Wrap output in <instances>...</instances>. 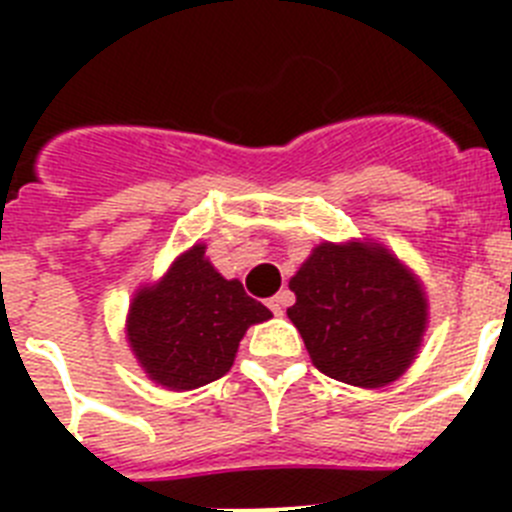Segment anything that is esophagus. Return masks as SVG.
<instances>
[{"mask_svg": "<svg viewBox=\"0 0 512 512\" xmlns=\"http://www.w3.org/2000/svg\"><path fill=\"white\" fill-rule=\"evenodd\" d=\"M289 302H292V295H289V292H279V295L271 297L269 307H271V312H274V315H282L284 307H287Z\"/></svg>", "mask_w": 512, "mask_h": 512, "instance_id": "esophagus-1", "label": "esophagus"}]
</instances>
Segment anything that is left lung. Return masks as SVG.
Listing matches in <instances>:
<instances>
[{"instance_id":"obj_1","label":"left lung","mask_w":512,"mask_h":512,"mask_svg":"<svg viewBox=\"0 0 512 512\" xmlns=\"http://www.w3.org/2000/svg\"><path fill=\"white\" fill-rule=\"evenodd\" d=\"M289 289L297 297L289 320L330 379L377 390L408 372L423 346L425 287L382 243L323 241Z\"/></svg>"}]
</instances>
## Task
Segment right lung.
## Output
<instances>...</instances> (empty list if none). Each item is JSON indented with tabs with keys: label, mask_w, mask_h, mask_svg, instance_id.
Instances as JSON below:
<instances>
[{
	"label": "right lung",
	"mask_w": 512,
	"mask_h": 512,
	"mask_svg": "<svg viewBox=\"0 0 512 512\" xmlns=\"http://www.w3.org/2000/svg\"><path fill=\"white\" fill-rule=\"evenodd\" d=\"M205 243L179 253L158 282L135 289L125 336L138 366L166 390L187 392L230 372L241 338L271 310L225 279Z\"/></svg>",
	"instance_id": "obj_1"
}]
</instances>
